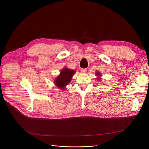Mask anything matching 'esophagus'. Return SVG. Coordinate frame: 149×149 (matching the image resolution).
<instances>
[{
    "instance_id": "obj_1",
    "label": "esophagus",
    "mask_w": 149,
    "mask_h": 149,
    "mask_svg": "<svg viewBox=\"0 0 149 149\" xmlns=\"http://www.w3.org/2000/svg\"><path fill=\"white\" fill-rule=\"evenodd\" d=\"M87 69H81V72L82 73H86Z\"/></svg>"
}]
</instances>
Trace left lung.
Listing matches in <instances>:
<instances>
[{
    "label": "left lung",
    "instance_id": "obj_1",
    "mask_svg": "<svg viewBox=\"0 0 149 149\" xmlns=\"http://www.w3.org/2000/svg\"><path fill=\"white\" fill-rule=\"evenodd\" d=\"M98 76H100V73H98V72H97V74H96Z\"/></svg>",
    "mask_w": 149,
    "mask_h": 149
}]
</instances>
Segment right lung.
<instances>
[{"label": "right lung", "instance_id": "1", "mask_svg": "<svg viewBox=\"0 0 149 149\" xmlns=\"http://www.w3.org/2000/svg\"><path fill=\"white\" fill-rule=\"evenodd\" d=\"M75 74V70L65 68L60 72V75L56 79L55 84L57 88L61 89H64L66 85H68L72 79V77Z\"/></svg>", "mask_w": 149, "mask_h": 149}]
</instances>
